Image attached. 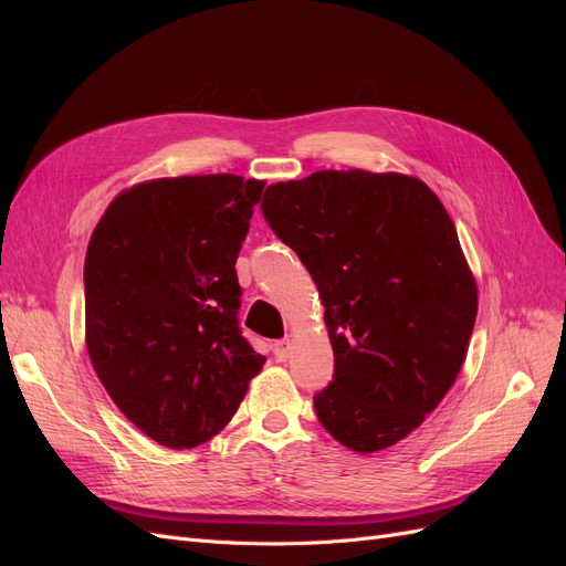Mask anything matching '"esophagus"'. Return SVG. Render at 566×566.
<instances>
[{
	"mask_svg": "<svg viewBox=\"0 0 566 566\" xmlns=\"http://www.w3.org/2000/svg\"><path fill=\"white\" fill-rule=\"evenodd\" d=\"M273 356H276V361H287V358H290V339L276 342V345H273Z\"/></svg>",
	"mask_w": 566,
	"mask_h": 566,
	"instance_id": "34e87169",
	"label": "esophagus"
}]
</instances>
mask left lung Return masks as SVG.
<instances>
[{
    "instance_id": "1",
    "label": "left lung",
    "mask_w": 566,
    "mask_h": 566,
    "mask_svg": "<svg viewBox=\"0 0 566 566\" xmlns=\"http://www.w3.org/2000/svg\"><path fill=\"white\" fill-rule=\"evenodd\" d=\"M262 214L325 306L335 373L314 397L321 424L356 453L394 447L447 397L474 328L449 212L416 177L325 169L271 184Z\"/></svg>"
}]
</instances>
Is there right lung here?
Returning <instances> with one entry per match:
<instances>
[{"label":"right lung","instance_id":"add662e5","mask_svg":"<svg viewBox=\"0 0 566 566\" xmlns=\"http://www.w3.org/2000/svg\"><path fill=\"white\" fill-rule=\"evenodd\" d=\"M264 181L153 179L119 193L84 260L92 366L153 441L193 449L241 406L266 358L238 325L235 260Z\"/></svg>","mask_w":566,"mask_h":566}]
</instances>
